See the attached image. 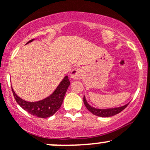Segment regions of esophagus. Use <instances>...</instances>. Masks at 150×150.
Wrapping results in <instances>:
<instances>
[{"label": "esophagus", "instance_id": "obj_1", "mask_svg": "<svg viewBox=\"0 0 150 150\" xmlns=\"http://www.w3.org/2000/svg\"><path fill=\"white\" fill-rule=\"evenodd\" d=\"M83 75V70L81 67H75L71 71L70 76L73 80H80Z\"/></svg>", "mask_w": 150, "mask_h": 150}]
</instances>
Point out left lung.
Returning a JSON list of instances; mask_svg holds the SVG:
<instances>
[{
    "instance_id": "1",
    "label": "left lung",
    "mask_w": 150,
    "mask_h": 150,
    "mask_svg": "<svg viewBox=\"0 0 150 150\" xmlns=\"http://www.w3.org/2000/svg\"><path fill=\"white\" fill-rule=\"evenodd\" d=\"M83 103L86 106V109L90 112L92 114L95 115L96 116H99V117H111V116L115 115L118 114L121 112L122 110H124L126 107L128 106L129 103H127V104L121 106V107H113V108H107V109H99L96 108V107H92L90 104L86 100L85 96H83Z\"/></svg>"
}]
</instances>
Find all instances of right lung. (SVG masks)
Wrapping results in <instances>:
<instances>
[{"mask_svg": "<svg viewBox=\"0 0 150 150\" xmlns=\"http://www.w3.org/2000/svg\"><path fill=\"white\" fill-rule=\"evenodd\" d=\"M34 40L35 39L29 40L26 44H28ZM69 84H70V82L69 81L68 76L66 75L50 96L42 100L35 102L23 100L15 93L12 87V90L15 100L20 105L21 107H22L23 110L33 115L42 117V118H46V117L53 115L59 110Z\"/></svg>", "mask_w": 150, "mask_h": 150, "instance_id": "1", "label": "right lung"}]
</instances>
